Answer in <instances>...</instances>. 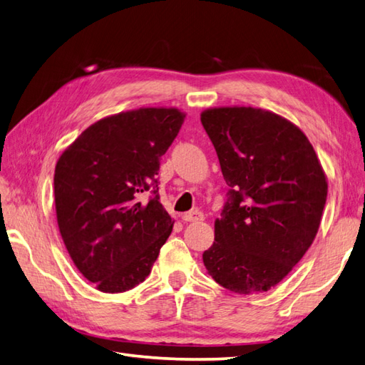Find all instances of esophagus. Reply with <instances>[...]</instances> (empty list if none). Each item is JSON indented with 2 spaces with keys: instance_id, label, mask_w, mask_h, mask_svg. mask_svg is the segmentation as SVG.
I'll return each instance as SVG.
<instances>
[{
  "instance_id": "obj_1",
  "label": "esophagus",
  "mask_w": 365,
  "mask_h": 365,
  "mask_svg": "<svg viewBox=\"0 0 365 365\" xmlns=\"http://www.w3.org/2000/svg\"><path fill=\"white\" fill-rule=\"evenodd\" d=\"M182 220L185 222H199V221H204V213L199 212V210H192V212H188L185 213L182 216Z\"/></svg>"
}]
</instances>
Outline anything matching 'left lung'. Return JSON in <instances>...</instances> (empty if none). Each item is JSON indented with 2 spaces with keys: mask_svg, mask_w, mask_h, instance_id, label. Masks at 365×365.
Masks as SVG:
<instances>
[{
  "mask_svg": "<svg viewBox=\"0 0 365 365\" xmlns=\"http://www.w3.org/2000/svg\"><path fill=\"white\" fill-rule=\"evenodd\" d=\"M200 122L230 187L204 265L230 292H267L311 247L327 204V177L306 135L274 113L213 108Z\"/></svg>",
  "mask_w": 365,
  "mask_h": 365,
  "instance_id": "8db88e82",
  "label": "left lung"
}]
</instances>
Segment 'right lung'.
<instances>
[{
  "label": "right lung",
  "mask_w": 365,
  "mask_h": 365,
  "mask_svg": "<svg viewBox=\"0 0 365 365\" xmlns=\"http://www.w3.org/2000/svg\"><path fill=\"white\" fill-rule=\"evenodd\" d=\"M175 108H139L96 122L54 169L61 237L100 292L122 293L150 274L174 221L158 195L160 160L180 130Z\"/></svg>",
  "instance_id": "right-lung-1"
}]
</instances>
